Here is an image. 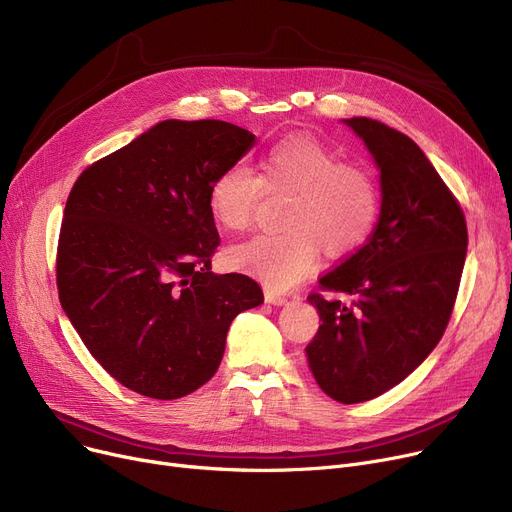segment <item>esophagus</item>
I'll use <instances>...</instances> for the list:
<instances>
[{
  "label": "esophagus",
  "mask_w": 512,
  "mask_h": 512,
  "mask_svg": "<svg viewBox=\"0 0 512 512\" xmlns=\"http://www.w3.org/2000/svg\"><path fill=\"white\" fill-rule=\"evenodd\" d=\"M265 301L270 305H276V307H282L288 303V299L284 297V294H278L274 290H265Z\"/></svg>",
  "instance_id": "obj_1"
}]
</instances>
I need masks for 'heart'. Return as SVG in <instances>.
<instances>
[{"mask_svg": "<svg viewBox=\"0 0 512 512\" xmlns=\"http://www.w3.org/2000/svg\"><path fill=\"white\" fill-rule=\"evenodd\" d=\"M292 191L284 234H257L228 251L236 272L288 290L317 265L319 247L328 257L357 251L380 213L373 176L311 137H288L259 159V176L245 164H230L209 186V211L228 232L247 230L261 191Z\"/></svg>", "mask_w": 512, "mask_h": 512, "instance_id": "heart-1", "label": "heart"}]
</instances>
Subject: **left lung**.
Returning a JSON list of instances; mask_svg holds the SVG:
<instances>
[{
  "mask_svg": "<svg viewBox=\"0 0 512 512\" xmlns=\"http://www.w3.org/2000/svg\"><path fill=\"white\" fill-rule=\"evenodd\" d=\"M380 170L382 207L365 245L309 294L321 326L305 355L317 386L355 405L413 373L440 342L467 255L461 205L407 134L378 120H342Z\"/></svg>",
  "mask_w": 512,
  "mask_h": 512,
  "instance_id": "8db88e82",
  "label": "left lung"
}]
</instances>
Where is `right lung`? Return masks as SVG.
I'll return each instance as SVG.
<instances>
[{"instance_id":"1","label":"right lung","mask_w":512,"mask_h":512,"mask_svg":"<svg viewBox=\"0 0 512 512\" xmlns=\"http://www.w3.org/2000/svg\"><path fill=\"white\" fill-rule=\"evenodd\" d=\"M255 145L222 120H164L74 182L58 245L70 324L122 386L157 400L218 371L232 319L263 303L255 280L213 274L209 186Z\"/></svg>"}]
</instances>
